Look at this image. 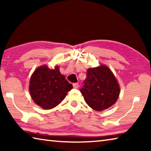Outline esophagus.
I'll return each instance as SVG.
<instances>
[{"label":"esophagus","mask_w":151,"mask_h":151,"mask_svg":"<svg viewBox=\"0 0 151 151\" xmlns=\"http://www.w3.org/2000/svg\"><path fill=\"white\" fill-rule=\"evenodd\" d=\"M73 85V87L75 88H78V86H79V85H78V83H74Z\"/></svg>","instance_id":"34e87169"}]
</instances>
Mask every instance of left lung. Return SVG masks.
I'll use <instances>...</instances> for the list:
<instances>
[{"label": "left lung", "instance_id": "left-lung-1", "mask_svg": "<svg viewBox=\"0 0 151 151\" xmlns=\"http://www.w3.org/2000/svg\"><path fill=\"white\" fill-rule=\"evenodd\" d=\"M81 89L85 102L97 111L109 108L116 103L120 87L115 76L106 65L88 68Z\"/></svg>", "mask_w": 151, "mask_h": 151}]
</instances>
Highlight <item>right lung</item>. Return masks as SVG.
<instances>
[{
	"instance_id": "add662e5",
	"label": "right lung",
	"mask_w": 151,
	"mask_h": 151,
	"mask_svg": "<svg viewBox=\"0 0 151 151\" xmlns=\"http://www.w3.org/2000/svg\"><path fill=\"white\" fill-rule=\"evenodd\" d=\"M73 85L61 75L59 67L39 66L30 79L29 91L33 101L43 109H51L61 103Z\"/></svg>"
}]
</instances>
